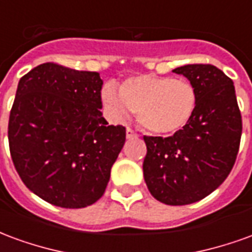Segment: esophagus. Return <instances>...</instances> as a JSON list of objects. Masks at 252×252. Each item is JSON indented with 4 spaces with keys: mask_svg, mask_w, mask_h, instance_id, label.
<instances>
[{
    "mask_svg": "<svg viewBox=\"0 0 252 252\" xmlns=\"http://www.w3.org/2000/svg\"><path fill=\"white\" fill-rule=\"evenodd\" d=\"M137 136V133L131 128H126V139H131V137Z\"/></svg>",
    "mask_w": 252,
    "mask_h": 252,
    "instance_id": "1",
    "label": "esophagus"
}]
</instances>
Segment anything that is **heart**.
<instances>
[{"label": "heart", "instance_id": "heart-1", "mask_svg": "<svg viewBox=\"0 0 252 252\" xmlns=\"http://www.w3.org/2000/svg\"><path fill=\"white\" fill-rule=\"evenodd\" d=\"M101 97L115 119L132 112L146 131L157 135L182 131L193 120L198 105V95L191 83L158 75L128 78L121 83L120 90L108 83Z\"/></svg>", "mask_w": 252, "mask_h": 252}]
</instances>
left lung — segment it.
I'll list each match as a JSON object with an SVG mask.
<instances>
[{
  "instance_id": "obj_1",
  "label": "left lung",
  "mask_w": 252,
  "mask_h": 252,
  "mask_svg": "<svg viewBox=\"0 0 252 252\" xmlns=\"http://www.w3.org/2000/svg\"><path fill=\"white\" fill-rule=\"evenodd\" d=\"M198 95L189 126L173 136H143V174L150 193L166 205H188L211 194L231 173L240 146L242 115L231 78L212 64H185Z\"/></svg>"
}]
</instances>
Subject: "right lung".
<instances>
[{"instance_id":"1","label":"right lung","mask_w":252,"mask_h":252,"mask_svg":"<svg viewBox=\"0 0 252 252\" xmlns=\"http://www.w3.org/2000/svg\"><path fill=\"white\" fill-rule=\"evenodd\" d=\"M102 79L59 63L21 77L10 109V157L24 185L61 208H85L104 194L126 143V126L102 117Z\"/></svg>"}]
</instances>
